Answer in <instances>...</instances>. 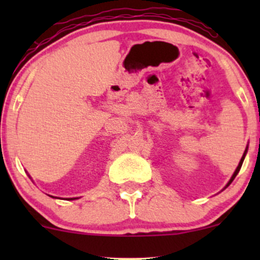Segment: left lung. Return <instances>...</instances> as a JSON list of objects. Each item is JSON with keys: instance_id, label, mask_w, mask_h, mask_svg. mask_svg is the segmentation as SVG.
Segmentation results:
<instances>
[{"instance_id": "1", "label": "left lung", "mask_w": 260, "mask_h": 260, "mask_svg": "<svg viewBox=\"0 0 260 260\" xmlns=\"http://www.w3.org/2000/svg\"><path fill=\"white\" fill-rule=\"evenodd\" d=\"M247 149H248V148H246V150H244V153H243V156H242V157H241V161H240V164H238L237 169H236V170H235L234 175H232L231 180H230V181H229V183H228V184H226V187H229V186H230V184H231V182L235 180V177H236V176H237V174H238V172H240V170H241V166H242V164H243L244 156H246V154H247Z\"/></svg>"}]
</instances>
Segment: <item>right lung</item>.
<instances>
[{"mask_svg":"<svg viewBox=\"0 0 260 260\" xmlns=\"http://www.w3.org/2000/svg\"><path fill=\"white\" fill-rule=\"evenodd\" d=\"M52 198H53V197H52Z\"/></svg>","mask_w":260,"mask_h":260,"instance_id":"obj_1","label":"right lung"}]
</instances>
